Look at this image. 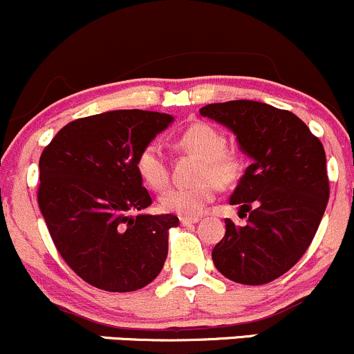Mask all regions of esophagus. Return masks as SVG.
Returning a JSON list of instances; mask_svg holds the SVG:
<instances>
[{"label": "esophagus", "mask_w": 354, "mask_h": 354, "mask_svg": "<svg viewBox=\"0 0 354 354\" xmlns=\"http://www.w3.org/2000/svg\"><path fill=\"white\" fill-rule=\"evenodd\" d=\"M197 221H199V218H180V224L182 226H191V224H196Z\"/></svg>", "instance_id": "34e87169"}]
</instances>
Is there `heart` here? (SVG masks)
<instances>
[{
    "label": "heart",
    "instance_id": "obj_1",
    "mask_svg": "<svg viewBox=\"0 0 354 354\" xmlns=\"http://www.w3.org/2000/svg\"><path fill=\"white\" fill-rule=\"evenodd\" d=\"M177 147L201 158L197 182L192 185H176L160 196L163 211L185 218H196L214 199L218 187L234 184L241 176L243 162L238 153L226 150V136L209 123H194L178 135ZM136 172L150 189L160 191L169 184V162L157 142L140 150L135 160Z\"/></svg>",
    "mask_w": 354,
    "mask_h": 354
}]
</instances>
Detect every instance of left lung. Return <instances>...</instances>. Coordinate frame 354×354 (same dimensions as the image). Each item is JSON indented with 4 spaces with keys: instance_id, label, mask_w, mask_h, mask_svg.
I'll list each match as a JSON object with an SVG mask.
<instances>
[{
    "instance_id": "left-lung-1",
    "label": "left lung",
    "mask_w": 354,
    "mask_h": 354,
    "mask_svg": "<svg viewBox=\"0 0 354 354\" xmlns=\"http://www.w3.org/2000/svg\"><path fill=\"white\" fill-rule=\"evenodd\" d=\"M201 115L230 128L252 158L230 204L248 212L246 226L226 219L212 261L226 279L263 285L307 252L329 199L324 147L294 113L258 101L214 102Z\"/></svg>"
}]
</instances>
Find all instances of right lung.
Here are the masks:
<instances>
[{
    "instance_id": "obj_1",
    "label": "right lung",
    "mask_w": 354,
    "mask_h": 354,
    "mask_svg": "<svg viewBox=\"0 0 354 354\" xmlns=\"http://www.w3.org/2000/svg\"><path fill=\"white\" fill-rule=\"evenodd\" d=\"M172 121L142 109L101 113L71 121L41 151V216L64 261L93 287L138 290L163 268L178 218L133 216L151 204L135 160Z\"/></svg>"
}]
</instances>
